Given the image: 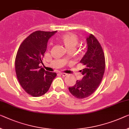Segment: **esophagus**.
<instances>
[{
	"mask_svg": "<svg viewBox=\"0 0 129 129\" xmlns=\"http://www.w3.org/2000/svg\"><path fill=\"white\" fill-rule=\"evenodd\" d=\"M60 74L62 76H66L67 75V74H66V73H60Z\"/></svg>",
	"mask_w": 129,
	"mask_h": 129,
	"instance_id": "obj_1",
	"label": "esophagus"
}]
</instances>
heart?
<instances>
[{
  "label": "heart",
  "instance_id": "1",
  "mask_svg": "<svg viewBox=\"0 0 129 129\" xmlns=\"http://www.w3.org/2000/svg\"><path fill=\"white\" fill-rule=\"evenodd\" d=\"M59 40L68 49H74L78 44V37L73 33H68L60 36Z\"/></svg>",
  "mask_w": 129,
  "mask_h": 129
}]
</instances>
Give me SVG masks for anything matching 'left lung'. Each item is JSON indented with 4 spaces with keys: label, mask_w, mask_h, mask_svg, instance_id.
<instances>
[{
    "label": "left lung",
    "mask_w": 129,
    "mask_h": 129,
    "mask_svg": "<svg viewBox=\"0 0 129 129\" xmlns=\"http://www.w3.org/2000/svg\"><path fill=\"white\" fill-rule=\"evenodd\" d=\"M86 41L88 50L80 61L85 66L81 70L83 78L69 88L70 92L77 99L88 98L96 91L102 82L106 67L104 53L98 39L90 35Z\"/></svg>",
    "instance_id": "left-lung-1"
}]
</instances>
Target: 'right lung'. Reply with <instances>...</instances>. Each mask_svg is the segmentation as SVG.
Returning <instances> with one entry per match:
<instances>
[{
    "label": "right lung",
    "mask_w": 129,
    "mask_h": 129,
    "mask_svg": "<svg viewBox=\"0 0 129 129\" xmlns=\"http://www.w3.org/2000/svg\"><path fill=\"white\" fill-rule=\"evenodd\" d=\"M56 31H36L27 36L18 49L15 60L17 77L27 94L40 97L46 93L56 73L45 71L42 63L49 39Z\"/></svg>",
    "instance_id": "1"
}]
</instances>
